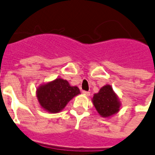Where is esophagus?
<instances>
[{
    "label": "esophagus",
    "mask_w": 155,
    "mask_h": 155,
    "mask_svg": "<svg viewBox=\"0 0 155 155\" xmlns=\"http://www.w3.org/2000/svg\"><path fill=\"white\" fill-rule=\"evenodd\" d=\"M83 94L87 95V96H89V95H90V92H89V91H83Z\"/></svg>",
    "instance_id": "34e87169"
}]
</instances>
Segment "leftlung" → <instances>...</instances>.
Here are the masks:
<instances>
[{
  "label": "left lung",
  "instance_id": "obj_1",
  "mask_svg": "<svg viewBox=\"0 0 155 155\" xmlns=\"http://www.w3.org/2000/svg\"><path fill=\"white\" fill-rule=\"evenodd\" d=\"M91 101L99 115L104 118L117 114L121 107L119 96L109 84L102 87L99 92L94 94Z\"/></svg>",
  "mask_w": 155,
  "mask_h": 155
}]
</instances>
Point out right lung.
<instances>
[{
	"label": "right lung",
	"mask_w": 155,
	"mask_h": 155,
	"mask_svg": "<svg viewBox=\"0 0 155 155\" xmlns=\"http://www.w3.org/2000/svg\"><path fill=\"white\" fill-rule=\"evenodd\" d=\"M36 98L41 108L51 114L60 112L69 101L80 95V89L71 86L66 80L56 78L36 88Z\"/></svg>",
	"instance_id": "add662e5"
}]
</instances>
